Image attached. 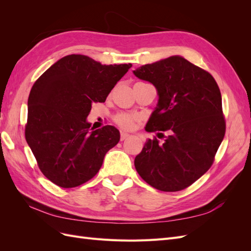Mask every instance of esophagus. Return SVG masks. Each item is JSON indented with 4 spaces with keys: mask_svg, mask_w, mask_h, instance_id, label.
Wrapping results in <instances>:
<instances>
[{
    "mask_svg": "<svg viewBox=\"0 0 251 251\" xmlns=\"http://www.w3.org/2000/svg\"><path fill=\"white\" fill-rule=\"evenodd\" d=\"M130 137V135H128L127 133H126V132H120V139L121 140H125V139H126V138H128Z\"/></svg>",
    "mask_w": 251,
    "mask_h": 251,
    "instance_id": "1",
    "label": "esophagus"
}]
</instances>
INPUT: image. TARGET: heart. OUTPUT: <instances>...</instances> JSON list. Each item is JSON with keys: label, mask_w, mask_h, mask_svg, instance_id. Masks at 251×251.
<instances>
[{"label": "heart", "mask_w": 251, "mask_h": 251, "mask_svg": "<svg viewBox=\"0 0 251 251\" xmlns=\"http://www.w3.org/2000/svg\"><path fill=\"white\" fill-rule=\"evenodd\" d=\"M115 120L118 126L124 128H127V130L128 128H132L136 123V119L133 116L126 115V114H119V115L116 116Z\"/></svg>", "instance_id": "obj_1"}]
</instances>
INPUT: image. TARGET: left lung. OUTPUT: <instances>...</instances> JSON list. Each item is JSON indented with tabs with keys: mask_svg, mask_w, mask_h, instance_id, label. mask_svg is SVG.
<instances>
[{
	"mask_svg": "<svg viewBox=\"0 0 251 251\" xmlns=\"http://www.w3.org/2000/svg\"><path fill=\"white\" fill-rule=\"evenodd\" d=\"M133 73L153 83L158 104L149 119V139L135 168L151 186L179 192L192 185L214 163L226 130L222 97L211 74L179 55L137 68ZM162 131L168 133L164 136Z\"/></svg>",
	"mask_w": 251,
	"mask_h": 251,
	"instance_id": "obj_1",
	"label": "left lung"
}]
</instances>
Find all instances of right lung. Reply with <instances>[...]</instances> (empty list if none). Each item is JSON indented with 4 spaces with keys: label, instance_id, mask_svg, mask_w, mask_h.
Here are the masks:
<instances>
[{
    "label": "right lung",
    "instance_id": "1",
    "mask_svg": "<svg viewBox=\"0 0 251 251\" xmlns=\"http://www.w3.org/2000/svg\"><path fill=\"white\" fill-rule=\"evenodd\" d=\"M131 67L101 65L89 56L71 54L34 82L25 137L41 172L57 186L76 187L92 179L107 151L118 143L116 127L90 130L87 116L94 102L105 101Z\"/></svg>",
    "mask_w": 251,
    "mask_h": 251
}]
</instances>
